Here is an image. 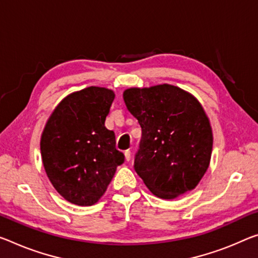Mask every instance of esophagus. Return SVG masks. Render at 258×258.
Here are the masks:
<instances>
[{
    "label": "esophagus",
    "instance_id": "esophagus-1",
    "mask_svg": "<svg viewBox=\"0 0 258 258\" xmlns=\"http://www.w3.org/2000/svg\"><path fill=\"white\" fill-rule=\"evenodd\" d=\"M131 157H132V153H131V150H125V158L126 161H131Z\"/></svg>",
    "mask_w": 258,
    "mask_h": 258
}]
</instances>
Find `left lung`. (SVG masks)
<instances>
[{
    "instance_id": "left-lung-1",
    "label": "left lung",
    "mask_w": 258,
    "mask_h": 258,
    "mask_svg": "<svg viewBox=\"0 0 258 258\" xmlns=\"http://www.w3.org/2000/svg\"><path fill=\"white\" fill-rule=\"evenodd\" d=\"M128 111L142 130L134 169L154 195L178 198L198 186L212 150L210 122L190 94L171 85L130 88Z\"/></svg>"
}]
</instances>
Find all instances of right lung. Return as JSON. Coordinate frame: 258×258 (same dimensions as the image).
<instances>
[{
	"instance_id": "right-lung-1",
	"label": "right lung",
	"mask_w": 258,
	"mask_h": 258,
	"mask_svg": "<svg viewBox=\"0 0 258 258\" xmlns=\"http://www.w3.org/2000/svg\"><path fill=\"white\" fill-rule=\"evenodd\" d=\"M112 91L88 87L60 102L41 138L44 170L55 189L77 206H92L107 190L125 156L105 127Z\"/></svg>"
}]
</instances>
